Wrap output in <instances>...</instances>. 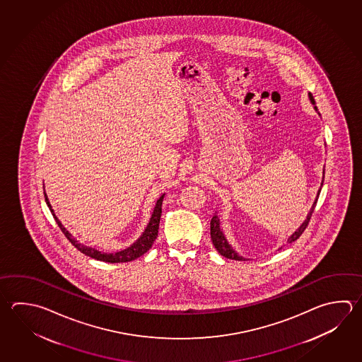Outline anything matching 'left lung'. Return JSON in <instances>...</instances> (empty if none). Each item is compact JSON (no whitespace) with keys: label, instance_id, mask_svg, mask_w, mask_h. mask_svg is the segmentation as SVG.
<instances>
[{"label":"left lung","instance_id":"1","mask_svg":"<svg viewBox=\"0 0 362 362\" xmlns=\"http://www.w3.org/2000/svg\"><path fill=\"white\" fill-rule=\"evenodd\" d=\"M308 98H310L311 103L314 105V109L317 111V107L315 106L316 103H315L314 95H311V93H308ZM317 114H319V112H317ZM319 115H320V114H319ZM324 175H325V169H322V180H321L320 188H319V191L316 193L314 204L311 206V209H310V211L307 214L306 218L303 220V223L296 229V232L292 233V234L288 237V239H286L288 243H292L294 240H297V239L300 238V234L305 232V229H306L307 226H308V221H310L311 215H313V212H314L315 206H316V202H317V198L320 196L321 187H322V183H324ZM210 228H211L212 243H214V246L218 250V252L220 253L221 256H224L226 259H237V261H247V259H245L243 256H240V255L233 248L232 245L228 242L226 234L223 233L221 228H220V218H218L216 214L212 216Z\"/></svg>","mask_w":362,"mask_h":362}]
</instances>
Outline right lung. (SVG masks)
I'll return each instance as SVG.
<instances>
[{
  "mask_svg": "<svg viewBox=\"0 0 362 362\" xmlns=\"http://www.w3.org/2000/svg\"><path fill=\"white\" fill-rule=\"evenodd\" d=\"M164 194L161 197L158 198L156 201V205L153 209V212L151 215L150 221L146 226L144 232L141 234V237L136 239V242L132 245V246L122 250V251H117L115 253H107L101 252L98 250H95L93 247L84 246L83 243H79L70 233L66 230V228L62 226V221L57 218L55 215V211L52 210V206L48 201L47 194L45 192V199H46V204H47L49 211L52 212L54 218H55L57 226H60L62 232L65 234V237L69 239V242H71V245L76 247V250H79L81 252L84 253L86 256H89L92 259H100V261H105V262H111V264H115V262H128V261H133V259L141 257L142 255L147 252L150 250L155 239L157 238V233H158V226H160V218H161V212H163V201H164Z\"/></svg>",
  "mask_w": 362,
  "mask_h": 362,
  "instance_id": "add662e5",
  "label": "right lung"
}]
</instances>
